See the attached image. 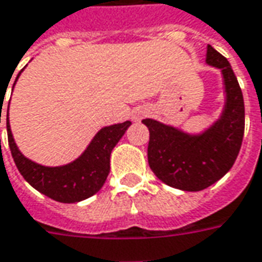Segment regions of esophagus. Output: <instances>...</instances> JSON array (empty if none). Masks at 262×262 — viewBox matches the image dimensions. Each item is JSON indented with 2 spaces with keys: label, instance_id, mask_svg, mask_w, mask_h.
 Listing matches in <instances>:
<instances>
[{
  "label": "esophagus",
  "instance_id": "1",
  "mask_svg": "<svg viewBox=\"0 0 262 262\" xmlns=\"http://www.w3.org/2000/svg\"><path fill=\"white\" fill-rule=\"evenodd\" d=\"M147 113H149V111H147L146 107H140V109H137L136 112H135L133 119H135V120H140V119H143Z\"/></svg>",
  "mask_w": 262,
  "mask_h": 262
}]
</instances>
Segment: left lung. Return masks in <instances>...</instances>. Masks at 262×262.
I'll use <instances>...</instances> for the list:
<instances>
[{
    "instance_id": "left-lung-1",
    "label": "left lung",
    "mask_w": 262,
    "mask_h": 262,
    "mask_svg": "<svg viewBox=\"0 0 262 262\" xmlns=\"http://www.w3.org/2000/svg\"><path fill=\"white\" fill-rule=\"evenodd\" d=\"M206 61L221 69L227 93L224 112L210 129L191 136L153 119L143 120L150 133V169L167 186L184 191H200L220 180L233 167L244 136V99L230 62L211 45Z\"/></svg>"
}]
</instances>
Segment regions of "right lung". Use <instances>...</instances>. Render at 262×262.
I'll return each instance as SVG.
<instances>
[{
    "instance_id": "right-lung-1",
    "label": "right lung",
    "mask_w": 262,
    "mask_h": 262,
    "mask_svg": "<svg viewBox=\"0 0 262 262\" xmlns=\"http://www.w3.org/2000/svg\"><path fill=\"white\" fill-rule=\"evenodd\" d=\"M19 75L21 72L18 74L16 79ZM130 125L132 122L127 120L100 129L79 159L59 167H45L24 156L14 142L8 118L7 133L11 155L16 167L32 187L55 201L78 203L98 193L105 184L111 170V153Z\"/></svg>"
}]
</instances>
